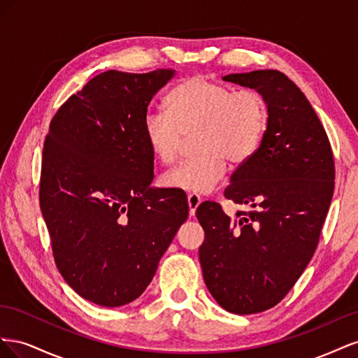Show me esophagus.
Returning a JSON list of instances; mask_svg holds the SVG:
<instances>
[{"mask_svg":"<svg viewBox=\"0 0 358 358\" xmlns=\"http://www.w3.org/2000/svg\"><path fill=\"white\" fill-rule=\"evenodd\" d=\"M201 203V199L200 196H197V194H188V206H189V215L194 216L196 215V210Z\"/></svg>","mask_w":358,"mask_h":358,"instance_id":"esophagus-1","label":"esophagus"}]
</instances>
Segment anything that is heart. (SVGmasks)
I'll list each match as a JSON object with an SVG mask.
<instances>
[{
	"label": "heart",
	"mask_w": 358,
	"mask_h": 358,
	"mask_svg": "<svg viewBox=\"0 0 358 358\" xmlns=\"http://www.w3.org/2000/svg\"><path fill=\"white\" fill-rule=\"evenodd\" d=\"M166 109L149 110L143 136L152 155L171 164L185 136H192L196 155L161 178V185L191 194L210 192L227 171L257 152L267 128V106L252 90L233 91L201 76L182 80L166 99Z\"/></svg>",
	"instance_id": "obj_1"
}]
</instances>
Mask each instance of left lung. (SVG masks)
<instances>
[{
  "mask_svg": "<svg viewBox=\"0 0 358 358\" xmlns=\"http://www.w3.org/2000/svg\"><path fill=\"white\" fill-rule=\"evenodd\" d=\"M222 80L255 90L268 119L262 145L224 191L249 210L231 220L218 203H201L199 257L218 305L249 315L278 305L310 262L333 197L334 161L317 113L284 73L255 70Z\"/></svg>",
  "mask_w": 358,
  "mask_h": 358,
  "instance_id": "obj_1",
  "label": "left lung"
}]
</instances>
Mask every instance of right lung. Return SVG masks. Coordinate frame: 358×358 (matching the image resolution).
I'll list each match as a JSON object with an SVG mask.
<instances>
[{
  "label": "right lung",
  "instance_id": "add662e5",
  "mask_svg": "<svg viewBox=\"0 0 358 358\" xmlns=\"http://www.w3.org/2000/svg\"><path fill=\"white\" fill-rule=\"evenodd\" d=\"M175 70H109L53 116L43 148L40 208L53 258L78 294L104 308L136 300L188 218L179 189H158L143 136L152 96Z\"/></svg>",
  "mask_w": 358,
  "mask_h": 358
}]
</instances>
